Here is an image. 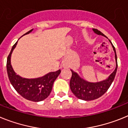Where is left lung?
Instances as JSON below:
<instances>
[{
	"label": "left lung",
	"instance_id": "obj_1",
	"mask_svg": "<svg viewBox=\"0 0 128 128\" xmlns=\"http://www.w3.org/2000/svg\"><path fill=\"white\" fill-rule=\"evenodd\" d=\"M94 32L98 35H102L106 36L102 32L98 31L96 29H93ZM111 42V41H110ZM112 43V42H111ZM112 47L115 52V57L116 60V68L114 72L105 80L96 83L88 82L87 81L84 80L82 78H80L77 75V73L72 71V76L70 82V86L73 93L77 98L80 99L84 100H92L98 98L102 96L106 92H107L109 88L110 87L111 84L113 82V80L115 78L116 75V70H117V56H116V51L114 46L112 44Z\"/></svg>",
	"mask_w": 128,
	"mask_h": 128
}]
</instances>
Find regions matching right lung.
I'll return each instance as SVG.
<instances>
[{
  "instance_id": "obj_1",
  "label": "right lung",
  "mask_w": 128,
  "mask_h": 128,
  "mask_svg": "<svg viewBox=\"0 0 128 128\" xmlns=\"http://www.w3.org/2000/svg\"><path fill=\"white\" fill-rule=\"evenodd\" d=\"M33 29L24 35L28 34ZM17 42L13 46L7 58L6 68L9 80L17 93L24 98L33 102L43 100L50 95L52 90L53 82L59 75L61 71L59 70L55 72H51L42 77L33 79L24 78L16 75L11 65L10 59L12 53L16 46Z\"/></svg>"
}]
</instances>
